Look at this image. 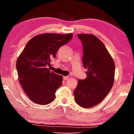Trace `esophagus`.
I'll return each mask as SVG.
<instances>
[{
  "mask_svg": "<svg viewBox=\"0 0 134 134\" xmlns=\"http://www.w3.org/2000/svg\"><path fill=\"white\" fill-rule=\"evenodd\" d=\"M69 76H63V79H64V80H67V79H69Z\"/></svg>",
  "mask_w": 134,
  "mask_h": 134,
  "instance_id": "obj_1",
  "label": "esophagus"
}]
</instances>
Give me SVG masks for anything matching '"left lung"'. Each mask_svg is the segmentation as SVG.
Listing matches in <instances>:
<instances>
[{"instance_id":"8db88e82","label":"left lung","mask_w":134,"mask_h":134,"mask_svg":"<svg viewBox=\"0 0 134 134\" xmlns=\"http://www.w3.org/2000/svg\"><path fill=\"white\" fill-rule=\"evenodd\" d=\"M83 45V64L87 77L79 80L74 99L84 108L93 107L103 100L113 85L115 65L103 43L93 34H77Z\"/></svg>"}]
</instances>
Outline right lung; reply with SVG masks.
<instances>
[{"mask_svg": "<svg viewBox=\"0 0 134 134\" xmlns=\"http://www.w3.org/2000/svg\"><path fill=\"white\" fill-rule=\"evenodd\" d=\"M73 36L45 33L29 41L16 61L18 80L29 99L38 105H47L55 98L63 76L47 67L55 58L57 52Z\"/></svg>", "mask_w": 134, "mask_h": 134, "instance_id": "add662e5", "label": "right lung"}]
</instances>
